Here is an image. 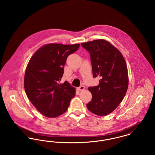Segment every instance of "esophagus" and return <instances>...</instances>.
Wrapping results in <instances>:
<instances>
[{
	"mask_svg": "<svg viewBox=\"0 0 155 155\" xmlns=\"http://www.w3.org/2000/svg\"><path fill=\"white\" fill-rule=\"evenodd\" d=\"M85 88V87H84V86H83V85H81L80 86V87H78L77 89L78 90V91H84V89Z\"/></svg>",
	"mask_w": 155,
	"mask_h": 155,
	"instance_id": "34e87169",
	"label": "esophagus"
}]
</instances>
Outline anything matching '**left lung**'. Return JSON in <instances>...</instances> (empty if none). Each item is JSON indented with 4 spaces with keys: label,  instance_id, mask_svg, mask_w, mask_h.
Returning <instances> with one entry per match:
<instances>
[{
    "label": "left lung",
    "instance_id": "obj_1",
    "mask_svg": "<svg viewBox=\"0 0 155 155\" xmlns=\"http://www.w3.org/2000/svg\"><path fill=\"white\" fill-rule=\"evenodd\" d=\"M81 45L90 53L93 77L101 78L98 85L89 87L92 97L87 107L97 116L107 115L122 102L128 89L125 59L116 47L104 39Z\"/></svg>",
    "mask_w": 155,
    "mask_h": 155
}]
</instances>
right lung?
<instances>
[{
    "label": "right lung",
    "instance_id": "1",
    "mask_svg": "<svg viewBox=\"0 0 155 155\" xmlns=\"http://www.w3.org/2000/svg\"><path fill=\"white\" fill-rule=\"evenodd\" d=\"M80 45L49 44L38 49L30 59L24 75V89L28 99L38 111L50 118L66 111L75 95V89L65 81L59 82L64 73L67 57Z\"/></svg>",
    "mask_w": 155,
    "mask_h": 155
}]
</instances>
